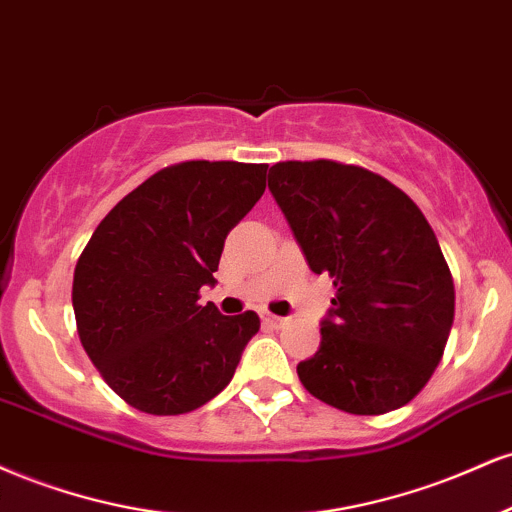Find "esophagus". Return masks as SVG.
<instances>
[{"mask_svg": "<svg viewBox=\"0 0 512 512\" xmlns=\"http://www.w3.org/2000/svg\"><path fill=\"white\" fill-rule=\"evenodd\" d=\"M261 321L266 323V326H270V328H282V326H285V323H287V318L273 316V314H263Z\"/></svg>", "mask_w": 512, "mask_h": 512, "instance_id": "1", "label": "esophagus"}]
</instances>
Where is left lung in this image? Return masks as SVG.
Masks as SVG:
<instances>
[{
	"label": "left lung",
	"mask_w": 512,
	"mask_h": 512,
	"mask_svg": "<svg viewBox=\"0 0 512 512\" xmlns=\"http://www.w3.org/2000/svg\"><path fill=\"white\" fill-rule=\"evenodd\" d=\"M268 189L309 268L335 285L299 381L350 414L407 405L441 362L455 316L453 278L424 213L388 179L330 160L278 162Z\"/></svg>",
	"instance_id": "8db88e82"
}]
</instances>
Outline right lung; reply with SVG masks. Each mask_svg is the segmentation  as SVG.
<instances>
[{
    "label": "right lung",
    "instance_id": "right-lung-1",
    "mask_svg": "<svg viewBox=\"0 0 512 512\" xmlns=\"http://www.w3.org/2000/svg\"><path fill=\"white\" fill-rule=\"evenodd\" d=\"M268 165L191 160L136 186L93 232L74 270L78 338L119 398L184 414L232 381L261 328L254 311L198 304L227 234L266 191Z\"/></svg>",
    "mask_w": 512,
    "mask_h": 512
}]
</instances>
